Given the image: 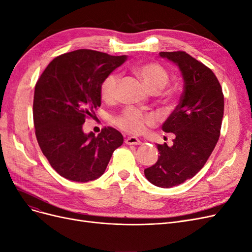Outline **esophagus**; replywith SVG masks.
<instances>
[{
  "label": "esophagus",
  "instance_id": "esophagus-1",
  "mask_svg": "<svg viewBox=\"0 0 252 252\" xmlns=\"http://www.w3.org/2000/svg\"><path fill=\"white\" fill-rule=\"evenodd\" d=\"M126 143L129 145H140L142 142L136 137H128L126 139Z\"/></svg>",
  "mask_w": 252,
  "mask_h": 252
}]
</instances>
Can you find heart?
<instances>
[{
  "label": "heart",
  "instance_id": "heart-1",
  "mask_svg": "<svg viewBox=\"0 0 252 252\" xmlns=\"http://www.w3.org/2000/svg\"><path fill=\"white\" fill-rule=\"evenodd\" d=\"M137 76L142 80L145 87L153 93L161 91L169 81V76L167 71L160 64L148 62L135 67ZM118 84V76L111 73L102 81L100 85V95L105 100H110L116 94ZM115 124L124 131L131 134H141L145 131L147 126L155 124L156 118L153 114L143 113L134 108H128L123 113L115 117Z\"/></svg>",
  "mask_w": 252,
  "mask_h": 252
}]
</instances>
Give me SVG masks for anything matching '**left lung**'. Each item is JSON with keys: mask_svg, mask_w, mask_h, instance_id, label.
I'll list each match as a JSON object with an SVG mask.
<instances>
[{"mask_svg": "<svg viewBox=\"0 0 252 252\" xmlns=\"http://www.w3.org/2000/svg\"><path fill=\"white\" fill-rule=\"evenodd\" d=\"M159 55L180 68L184 91L162 126L165 133L174 134L173 144H157L160 156L144 175L157 187L171 188L193 178L208 161L220 136L224 97L214 72L189 54Z\"/></svg>", "mask_w": 252, "mask_h": 252, "instance_id": "left-lung-1", "label": "left lung"}]
</instances>
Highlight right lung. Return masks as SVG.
<instances>
[{"instance_id": "obj_1", "label": "right lung", "mask_w": 252, "mask_h": 252, "mask_svg": "<svg viewBox=\"0 0 252 252\" xmlns=\"http://www.w3.org/2000/svg\"><path fill=\"white\" fill-rule=\"evenodd\" d=\"M126 60L92 50L56 57L37 81L34 91L35 135L51 166L69 181L87 183L104 174L112 154L124 143L113 127L95 136L83 125L100 107V85Z\"/></svg>"}]
</instances>
